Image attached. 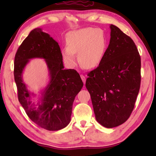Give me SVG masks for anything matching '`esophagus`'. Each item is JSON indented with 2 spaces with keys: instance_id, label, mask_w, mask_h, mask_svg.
<instances>
[{
  "instance_id": "esophagus-1",
  "label": "esophagus",
  "mask_w": 156,
  "mask_h": 156,
  "mask_svg": "<svg viewBox=\"0 0 156 156\" xmlns=\"http://www.w3.org/2000/svg\"><path fill=\"white\" fill-rule=\"evenodd\" d=\"M80 77H81V78H82V81H83V83H84V84H85V83H86V80H87V79H86V77H85V76H84V75L81 74V75H80Z\"/></svg>"
}]
</instances>
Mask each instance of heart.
I'll return each mask as SVG.
<instances>
[{"instance_id": "heart-1", "label": "heart", "mask_w": 156, "mask_h": 156, "mask_svg": "<svg viewBox=\"0 0 156 156\" xmlns=\"http://www.w3.org/2000/svg\"><path fill=\"white\" fill-rule=\"evenodd\" d=\"M67 47L62 49V56L69 66L74 67L77 63L85 68L97 66L102 61L107 45V39L101 29L86 27L72 31L66 36Z\"/></svg>"}]
</instances>
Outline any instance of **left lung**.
Listing matches in <instances>:
<instances>
[{
    "label": "left lung",
    "instance_id": "left-lung-1",
    "mask_svg": "<svg viewBox=\"0 0 156 156\" xmlns=\"http://www.w3.org/2000/svg\"><path fill=\"white\" fill-rule=\"evenodd\" d=\"M110 29L103 58L86 82L95 118L107 128L117 127L129 119L141 82V58L135 43L115 25Z\"/></svg>",
    "mask_w": 156,
    "mask_h": 156
}]
</instances>
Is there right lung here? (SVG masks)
I'll list each match as a JSON object with an SVG mask.
<instances>
[{
    "label": "right lung",
    "instance_id": "obj_1",
    "mask_svg": "<svg viewBox=\"0 0 156 156\" xmlns=\"http://www.w3.org/2000/svg\"><path fill=\"white\" fill-rule=\"evenodd\" d=\"M44 58L47 65L49 80L37 95L29 91L23 81L22 73L32 58ZM58 43L41 28L32 30L16 53L14 63L15 81L19 101L31 120L48 131L66 127L71 120L73 102L83 87L75 69H65Z\"/></svg>",
    "mask_w": 156,
    "mask_h": 156
}]
</instances>
